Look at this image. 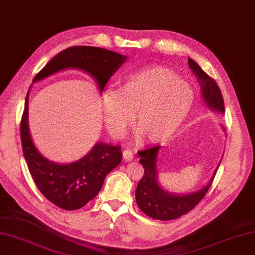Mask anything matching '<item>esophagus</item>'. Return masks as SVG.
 Here are the masks:
<instances>
[{"instance_id":"34e87169","label":"esophagus","mask_w":255,"mask_h":255,"mask_svg":"<svg viewBox=\"0 0 255 255\" xmlns=\"http://www.w3.org/2000/svg\"><path fill=\"white\" fill-rule=\"evenodd\" d=\"M123 158L128 162L132 161L133 160V152L131 150H128H128H124L123 151Z\"/></svg>"}]
</instances>
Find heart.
<instances>
[{
    "label": "heart",
    "mask_w": 255,
    "mask_h": 255,
    "mask_svg": "<svg viewBox=\"0 0 255 255\" xmlns=\"http://www.w3.org/2000/svg\"><path fill=\"white\" fill-rule=\"evenodd\" d=\"M195 94L189 83L174 72L151 68L129 74L120 91L107 90L102 111L108 131L121 137L134 121L145 142L158 143L174 134L189 117Z\"/></svg>",
    "instance_id": "1"
}]
</instances>
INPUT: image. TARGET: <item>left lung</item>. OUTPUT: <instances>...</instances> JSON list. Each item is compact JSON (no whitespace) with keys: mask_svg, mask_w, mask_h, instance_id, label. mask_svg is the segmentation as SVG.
<instances>
[{"mask_svg":"<svg viewBox=\"0 0 255 255\" xmlns=\"http://www.w3.org/2000/svg\"><path fill=\"white\" fill-rule=\"evenodd\" d=\"M189 66L198 79L205 104L214 111L223 113L224 101L217 82L192 59H189ZM160 147L161 146H154L137 152L138 156L141 157L140 163L144 167V174L137 184L135 200L138 208L147 217L161 221L175 220L190 212L201 202L212 184L218 169L214 171L212 179L209 183L201 190L185 195L169 193L163 190L157 182L156 158Z\"/></svg>","mask_w":255,"mask_h":255,"instance_id":"1","label":"left lung"}]
</instances>
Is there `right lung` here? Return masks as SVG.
Returning <instances> with one entry per match:
<instances>
[{"instance_id":"add662e5","label":"right lung","mask_w":255,"mask_h":255,"mask_svg":"<svg viewBox=\"0 0 255 255\" xmlns=\"http://www.w3.org/2000/svg\"><path fill=\"white\" fill-rule=\"evenodd\" d=\"M127 56L94 46H72L60 52L33 79H45L65 69H79L97 81L102 92L110 78L119 70ZM30 91V90H28ZM28 92L21 120V142L28 171L38 190L60 209L73 211L93 200L104 179L122 160L120 145L99 142L88 154L70 164L51 162L37 151L32 141L27 122Z\"/></svg>"}]
</instances>
